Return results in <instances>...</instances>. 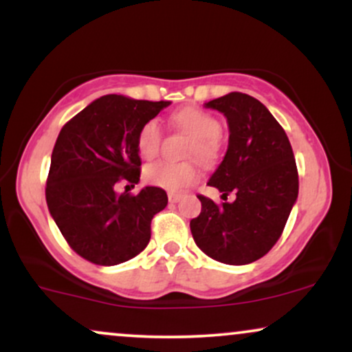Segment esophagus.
<instances>
[{
    "instance_id": "34e87169",
    "label": "esophagus",
    "mask_w": 352,
    "mask_h": 352,
    "mask_svg": "<svg viewBox=\"0 0 352 352\" xmlns=\"http://www.w3.org/2000/svg\"><path fill=\"white\" fill-rule=\"evenodd\" d=\"M182 199V193H168V201H170V204H177V201H179Z\"/></svg>"
}]
</instances>
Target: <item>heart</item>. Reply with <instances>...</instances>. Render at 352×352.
Masks as SVG:
<instances>
[{
	"instance_id": "1",
	"label": "heart",
	"mask_w": 352,
	"mask_h": 352,
	"mask_svg": "<svg viewBox=\"0 0 352 352\" xmlns=\"http://www.w3.org/2000/svg\"><path fill=\"white\" fill-rule=\"evenodd\" d=\"M173 124L193 137L187 152L188 157H197L201 164H213L220 153L221 122L215 116L199 107H185L172 117ZM162 127L155 119L147 120L137 134V151L145 160H152L160 152L162 145ZM199 167L195 162L173 164L167 160L148 164L144 168V179L153 187L170 192L188 187L199 180Z\"/></svg>"
}]
</instances>
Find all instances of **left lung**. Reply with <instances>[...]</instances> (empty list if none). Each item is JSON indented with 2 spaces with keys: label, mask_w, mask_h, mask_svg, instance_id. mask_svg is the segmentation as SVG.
I'll list each match as a JSON object with an SVG mask.
<instances>
[{
  "label": "left lung",
  "mask_w": 352,
  "mask_h": 352,
  "mask_svg": "<svg viewBox=\"0 0 352 352\" xmlns=\"http://www.w3.org/2000/svg\"><path fill=\"white\" fill-rule=\"evenodd\" d=\"M210 109L228 120V151L210 177L232 204L197 195L200 215L190 220L195 243L213 260L248 265L265 256L280 240L298 199V168L285 129L258 99L241 92L210 100Z\"/></svg>",
  "instance_id": "8db88e82"
}]
</instances>
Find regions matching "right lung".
<instances>
[{
    "mask_svg": "<svg viewBox=\"0 0 352 352\" xmlns=\"http://www.w3.org/2000/svg\"><path fill=\"white\" fill-rule=\"evenodd\" d=\"M168 104L102 96L60 129L46 201L67 245L84 260L100 266L124 263L151 240L152 218L167 207L165 190L145 187L132 195L114 188L119 182H139L137 134Z\"/></svg>",
    "mask_w": 352,
    "mask_h": 352,
    "instance_id": "right-lung-1",
    "label": "right lung"
}]
</instances>
